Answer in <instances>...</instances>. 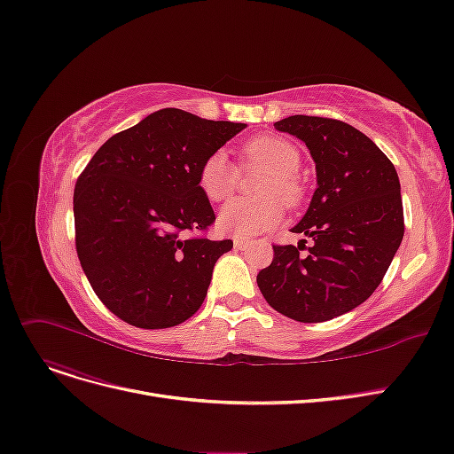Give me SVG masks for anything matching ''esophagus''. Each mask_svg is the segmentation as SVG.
I'll use <instances>...</instances> for the list:
<instances>
[{
	"label": "esophagus",
	"instance_id": "34e87169",
	"mask_svg": "<svg viewBox=\"0 0 454 454\" xmlns=\"http://www.w3.org/2000/svg\"><path fill=\"white\" fill-rule=\"evenodd\" d=\"M232 244H234V249H246L249 246V242L244 239H234Z\"/></svg>",
	"mask_w": 454,
	"mask_h": 454
}]
</instances>
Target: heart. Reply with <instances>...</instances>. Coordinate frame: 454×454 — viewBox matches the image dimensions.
Listing matches in <instances>:
<instances>
[{
    "label": "heart",
    "instance_id": "obj_1",
    "mask_svg": "<svg viewBox=\"0 0 454 454\" xmlns=\"http://www.w3.org/2000/svg\"><path fill=\"white\" fill-rule=\"evenodd\" d=\"M247 167L267 170L255 193L259 199H234L217 214V227L231 237L247 239L276 227L286 214V201L296 207L302 200L304 190L296 176L302 163L301 152L289 140L281 137H257L242 148ZM239 173L227 153L217 150L200 165L199 185L208 200L220 202L232 195Z\"/></svg>",
    "mask_w": 454,
    "mask_h": 454
}]
</instances>
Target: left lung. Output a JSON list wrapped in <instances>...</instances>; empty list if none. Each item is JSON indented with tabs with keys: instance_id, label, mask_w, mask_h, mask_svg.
<instances>
[{
	"instance_id": "obj_1",
	"label": "left lung",
	"mask_w": 454,
	"mask_h": 454,
	"mask_svg": "<svg viewBox=\"0 0 454 454\" xmlns=\"http://www.w3.org/2000/svg\"><path fill=\"white\" fill-rule=\"evenodd\" d=\"M278 131L301 138L316 163L317 187L291 231L314 240L308 254L274 246L257 274L267 302L294 321L321 323L348 314L378 289L403 239V208L395 165L346 121L289 116Z\"/></svg>"
}]
</instances>
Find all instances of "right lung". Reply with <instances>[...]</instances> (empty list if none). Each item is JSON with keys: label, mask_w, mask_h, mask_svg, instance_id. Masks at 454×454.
I'll return each mask as SVG.
<instances>
[{"label": "right lung", "mask_w": 454, "mask_h": 454, "mask_svg": "<svg viewBox=\"0 0 454 454\" xmlns=\"http://www.w3.org/2000/svg\"><path fill=\"white\" fill-rule=\"evenodd\" d=\"M244 128L161 108L108 138L78 176L76 254L99 301L121 321L167 328L200 308L232 240L185 237L215 220L199 170Z\"/></svg>", "instance_id": "add662e5"}]
</instances>
